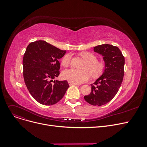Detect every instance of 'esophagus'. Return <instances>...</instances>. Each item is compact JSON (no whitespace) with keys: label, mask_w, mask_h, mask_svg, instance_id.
I'll list each match as a JSON object with an SVG mask.
<instances>
[{"label":"esophagus","mask_w":147,"mask_h":147,"mask_svg":"<svg viewBox=\"0 0 147 147\" xmlns=\"http://www.w3.org/2000/svg\"><path fill=\"white\" fill-rule=\"evenodd\" d=\"M68 84H69V86H72V85H76V86H79V84H76V83H73L71 82H68Z\"/></svg>","instance_id":"obj_1"}]
</instances>
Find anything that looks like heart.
<instances>
[{
	"instance_id": "obj_1",
	"label": "heart",
	"mask_w": 147,
	"mask_h": 147,
	"mask_svg": "<svg viewBox=\"0 0 147 147\" xmlns=\"http://www.w3.org/2000/svg\"><path fill=\"white\" fill-rule=\"evenodd\" d=\"M80 56L86 63L83 67V70H78L69 68L64 70L62 74L63 78L69 82L76 84H81L87 82L90 78L91 72L93 77L101 75L105 68V64L102 61H98L96 57L93 53L84 52L80 53ZM71 54H67L62 59V64L67 67L69 65L71 59Z\"/></svg>"
}]
</instances>
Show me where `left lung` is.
<instances>
[{"mask_svg":"<svg viewBox=\"0 0 147 147\" xmlns=\"http://www.w3.org/2000/svg\"><path fill=\"white\" fill-rule=\"evenodd\" d=\"M94 51L103 57L105 64L102 75L97 79L85 101L95 106H101L109 102L118 92L124 76L125 57L119 48L109 44L98 45Z\"/></svg>","mask_w":147,"mask_h":147,"instance_id":"1","label":"left lung"}]
</instances>
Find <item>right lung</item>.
Returning a JSON list of instances; mask_svg holds the SVG:
<instances>
[{
    "label": "right lung",
    "mask_w": 147,
    "mask_h": 147,
    "mask_svg": "<svg viewBox=\"0 0 147 147\" xmlns=\"http://www.w3.org/2000/svg\"><path fill=\"white\" fill-rule=\"evenodd\" d=\"M65 52L43 40L27 46L22 60L23 76L30 94L38 103L53 105L64 96L69 87L67 81L53 79L59 75L58 59Z\"/></svg>",
    "instance_id": "add662e5"
}]
</instances>
